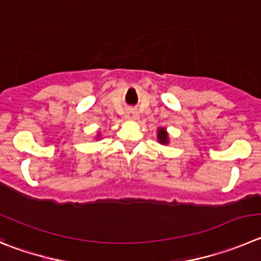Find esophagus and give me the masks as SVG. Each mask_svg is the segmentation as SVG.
<instances>
[{
  "label": "esophagus",
  "mask_w": 261,
  "mask_h": 261,
  "mask_svg": "<svg viewBox=\"0 0 261 261\" xmlns=\"http://www.w3.org/2000/svg\"><path fill=\"white\" fill-rule=\"evenodd\" d=\"M136 116H138V114H136V112H134V110H128L127 113H126V118L128 119H135Z\"/></svg>",
  "instance_id": "1"
}]
</instances>
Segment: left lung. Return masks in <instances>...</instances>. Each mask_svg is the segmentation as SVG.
Returning <instances> with one entry per match:
<instances>
[{
  "label": "left lung",
  "mask_w": 261,
  "mask_h": 261,
  "mask_svg": "<svg viewBox=\"0 0 261 261\" xmlns=\"http://www.w3.org/2000/svg\"><path fill=\"white\" fill-rule=\"evenodd\" d=\"M157 139H159V143H161V144H168L169 136L165 128L161 127L157 130Z\"/></svg>",
  "instance_id": "left-lung-1"
}]
</instances>
